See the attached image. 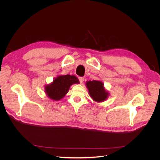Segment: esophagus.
Wrapping results in <instances>:
<instances>
[{"instance_id":"esophagus-1","label":"esophagus","mask_w":160,"mask_h":160,"mask_svg":"<svg viewBox=\"0 0 160 160\" xmlns=\"http://www.w3.org/2000/svg\"><path fill=\"white\" fill-rule=\"evenodd\" d=\"M78 79H79V81H80V82L81 83H82V82H83V80H84V78H83V77H79Z\"/></svg>"}]
</instances>
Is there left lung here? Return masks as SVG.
<instances>
[{
  "mask_svg": "<svg viewBox=\"0 0 160 160\" xmlns=\"http://www.w3.org/2000/svg\"><path fill=\"white\" fill-rule=\"evenodd\" d=\"M91 97L96 102H103L108 98V93L105 90L102 82L93 80L86 82Z\"/></svg>",
  "mask_w": 160,
  "mask_h": 160,
  "instance_id": "left-lung-1",
  "label": "left lung"
}]
</instances>
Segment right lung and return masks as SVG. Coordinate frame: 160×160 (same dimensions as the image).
I'll return each instance as SVG.
<instances>
[{
    "label": "right lung",
    "instance_id": "1",
    "mask_svg": "<svg viewBox=\"0 0 160 160\" xmlns=\"http://www.w3.org/2000/svg\"><path fill=\"white\" fill-rule=\"evenodd\" d=\"M79 83L78 79L74 75L58 76L52 83L45 86V92L50 98L57 101L65 97L71 85Z\"/></svg>",
    "mask_w": 160,
    "mask_h": 160
}]
</instances>
